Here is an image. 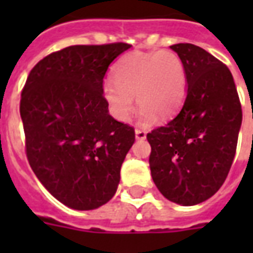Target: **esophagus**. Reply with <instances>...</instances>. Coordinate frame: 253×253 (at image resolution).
<instances>
[{
  "label": "esophagus",
  "instance_id": "esophagus-1",
  "mask_svg": "<svg viewBox=\"0 0 253 253\" xmlns=\"http://www.w3.org/2000/svg\"><path fill=\"white\" fill-rule=\"evenodd\" d=\"M135 138L138 140H144L147 138V132L144 130H140V128H136L135 130Z\"/></svg>",
  "mask_w": 253,
  "mask_h": 253
}]
</instances>
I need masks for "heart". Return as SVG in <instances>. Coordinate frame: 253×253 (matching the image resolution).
Returning a JSON list of instances; mask_svg holds the SVG:
<instances>
[{"label": "heart", "mask_w": 253, "mask_h": 253, "mask_svg": "<svg viewBox=\"0 0 253 253\" xmlns=\"http://www.w3.org/2000/svg\"><path fill=\"white\" fill-rule=\"evenodd\" d=\"M114 80L103 83L102 94L115 119L126 122L134 107H140V121L151 125L156 114L169 118L184 103L188 77L184 61L172 51L134 52L115 64Z\"/></svg>", "instance_id": "1"}]
</instances>
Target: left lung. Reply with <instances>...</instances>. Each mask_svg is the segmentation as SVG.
Returning a JSON list of instances; mask_svg holds the SVG:
<instances>
[{
    "instance_id": "obj_1",
    "label": "left lung",
    "mask_w": 253,
    "mask_h": 253,
    "mask_svg": "<svg viewBox=\"0 0 253 253\" xmlns=\"http://www.w3.org/2000/svg\"><path fill=\"white\" fill-rule=\"evenodd\" d=\"M170 49L184 61L188 89L180 113L147 135L151 176L167 200L193 206L214 196L235 156L242 106L230 69L198 45Z\"/></svg>"
}]
</instances>
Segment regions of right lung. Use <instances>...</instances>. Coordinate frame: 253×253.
Wrapping results in <instances>:
<instances>
[{
    "instance_id": "obj_1",
    "label": "right lung",
    "mask_w": 253,
    "mask_h": 253,
    "mask_svg": "<svg viewBox=\"0 0 253 253\" xmlns=\"http://www.w3.org/2000/svg\"><path fill=\"white\" fill-rule=\"evenodd\" d=\"M126 43L71 45L30 72L21 95L26 154L42 185L75 210H94L114 197L134 128L115 121L103 77Z\"/></svg>"
}]
</instances>
